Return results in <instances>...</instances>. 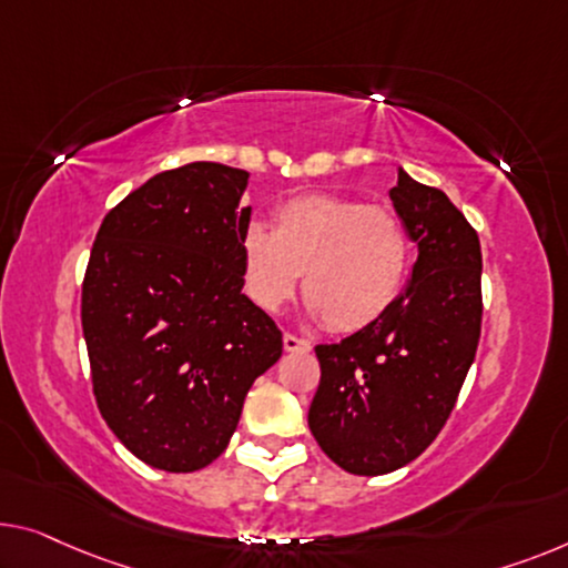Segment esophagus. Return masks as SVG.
<instances>
[{
	"mask_svg": "<svg viewBox=\"0 0 568 568\" xmlns=\"http://www.w3.org/2000/svg\"><path fill=\"white\" fill-rule=\"evenodd\" d=\"M283 346H285V352H291V354H308L311 352V342H306V338H301L295 334H285Z\"/></svg>",
	"mask_w": 568,
	"mask_h": 568,
	"instance_id": "1",
	"label": "esophagus"
}]
</instances>
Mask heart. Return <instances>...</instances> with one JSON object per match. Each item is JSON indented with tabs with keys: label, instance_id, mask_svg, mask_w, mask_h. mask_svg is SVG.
<instances>
[{
	"label": "heart",
	"instance_id": "obj_1",
	"mask_svg": "<svg viewBox=\"0 0 568 568\" xmlns=\"http://www.w3.org/2000/svg\"><path fill=\"white\" fill-rule=\"evenodd\" d=\"M242 285L265 313L303 298L338 334L362 332L390 311L408 283L413 244L390 209L357 199L306 193L281 203L273 234L250 224L240 236Z\"/></svg>",
	"mask_w": 568,
	"mask_h": 568
}]
</instances>
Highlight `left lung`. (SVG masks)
I'll return each instance as SVG.
<instances>
[{"mask_svg":"<svg viewBox=\"0 0 568 568\" xmlns=\"http://www.w3.org/2000/svg\"><path fill=\"white\" fill-rule=\"evenodd\" d=\"M397 216L418 244L410 283L377 324L318 344L308 426L324 454L377 477L416 459L452 416L481 332V250L444 191L397 171Z\"/></svg>","mask_w":568,"mask_h":568,"instance_id":"left-lung-1","label":"left lung"}]
</instances>
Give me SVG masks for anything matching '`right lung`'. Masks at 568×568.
<instances>
[{"mask_svg":"<svg viewBox=\"0 0 568 568\" xmlns=\"http://www.w3.org/2000/svg\"><path fill=\"white\" fill-rule=\"evenodd\" d=\"M247 171L189 163L109 211L81 287L101 418L150 467L196 471L224 454L283 334L242 293Z\"/></svg>","mask_w":568,"mask_h":568,"instance_id":"obj_1","label":"right lung"}]
</instances>
